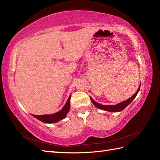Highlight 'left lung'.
<instances>
[{"label": "left lung", "instance_id": "1", "mask_svg": "<svg viewBox=\"0 0 160 160\" xmlns=\"http://www.w3.org/2000/svg\"><path fill=\"white\" fill-rule=\"evenodd\" d=\"M140 86H141V83H140L138 91H136V93H135L132 97H131L129 99H128L126 101H123V102H122V103H118L117 105H101V104H99L98 103L95 102V101L93 99H92L91 98H91V100L92 101V103H93V105L95 106V107L98 108V109H103L105 111H110V112H118V111H121L123 110L134 99V98H135V97H136V95H138V92H139V91L140 89Z\"/></svg>", "mask_w": 160, "mask_h": 160}]
</instances>
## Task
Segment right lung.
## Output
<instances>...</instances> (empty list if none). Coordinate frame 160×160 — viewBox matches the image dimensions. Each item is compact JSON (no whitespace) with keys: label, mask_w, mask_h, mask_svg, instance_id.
Instances as JSON below:
<instances>
[{"label":"right lung","mask_w":160,"mask_h":160,"mask_svg":"<svg viewBox=\"0 0 160 160\" xmlns=\"http://www.w3.org/2000/svg\"><path fill=\"white\" fill-rule=\"evenodd\" d=\"M70 99H71V95L69 98L67 99V102L63 107L60 111L59 112H57L54 114L51 115H32L33 117H35L37 119H38L41 122L46 123H57L59 121L65 118L67 113L69 112V110L70 109Z\"/></svg>","instance_id":"1"}]
</instances>
